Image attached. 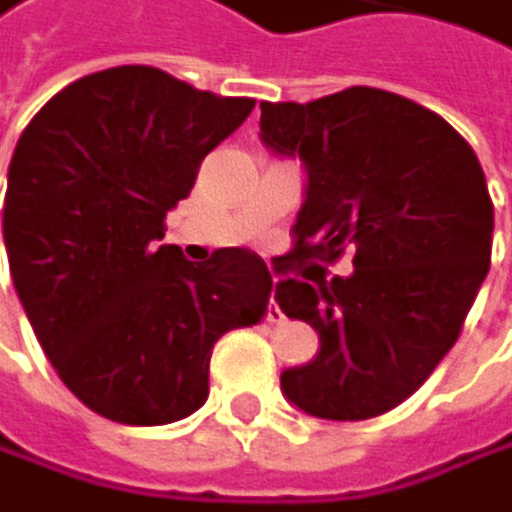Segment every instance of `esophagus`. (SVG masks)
Instances as JSON below:
<instances>
[{"instance_id": "esophagus-1", "label": "esophagus", "mask_w": 512, "mask_h": 512, "mask_svg": "<svg viewBox=\"0 0 512 512\" xmlns=\"http://www.w3.org/2000/svg\"><path fill=\"white\" fill-rule=\"evenodd\" d=\"M266 319H269V323H281V310H278V304H275V291H272V300H269V313H266Z\"/></svg>"}]
</instances>
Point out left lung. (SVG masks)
Returning <instances> with one entry per match:
<instances>
[{"label":"left lung","mask_w":512,"mask_h":512,"mask_svg":"<svg viewBox=\"0 0 512 512\" xmlns=\"http://www.w3.org/2000/svg\"><path fill=\"white\" fill-rule=\"evenodd\" d=\"M259 107L262 142L297 154L310 180L294 246L275 266L285 275L275 300L323 342L310 364L281 373V389L326 421L386 415L456 345L491 269L485 170L443 116L392 91L358 85ZM345 249L355 253L348 279L287 278L294 261Z\"/></svg>","instance_id":"1"}]
</instances>
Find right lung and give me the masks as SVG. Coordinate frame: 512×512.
Masks as SVG:
<instances>
[{
	"label": "right lung",
	"instance_id": "1",
	"mask_svg": "<svg viewBox=\"0 0 512 512\" xmlns=\"http://www.w3.org/2000/svg\"><path fill=\"white\" fill-rule=\"evenodd\" d=\"M253 107L116 66L72 81L21 132L2 208L8 269L59 380L100 418L151 427L193 415L215 342L269 313L256 253L227 246L193 266L161 246L202 158Z\"/></svg>",
	"mask_w": 512,
	"mask_h": 512
}]
</instances>
